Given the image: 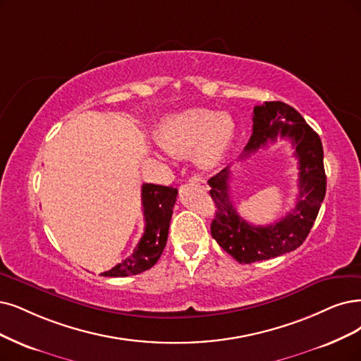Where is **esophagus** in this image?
Masks as SVG:
<instances>
[{
  "label": "esophagus",
  "instance_id": "obj_1",
  "mask_svg": "<svg viewBox=\"0 0 361 361\" xmlns=\"http://www.w3.org/2000/svg\"><path fill=\"white\" fill-rule=\"evenodd\" d=\"M190 181H192V183H195V184L204 185V188H207V181H205V178H202L201 176H193V177L190 178Z\"/></svg>",
  "mask_w": 361,
  "mask_h": 361
}]
</instances>
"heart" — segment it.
Wrapping results in <instances>:
<instances>
[{"label": "heart", "mask_w": 361, "mask_h": 361, "mask_svg": "<svg viewBox=\"0 0 361 361\" xmlns=\"http://www.w3.org/2000/svg\"><path fill=\"white\" fill-rule=\"evenodd\" d=\"M156 137L165 152L176 156L193 152L199 166L211 168L229 150L235 137V122L228 113L188 109L160 120Z\"/></svg>", "instance_id": "b5f03b06"}]
</instances>
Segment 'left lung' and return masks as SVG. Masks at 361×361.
<instances>
[{
  "instance_id": "1",
  "label": "left lung",
  "mask_w": 361,
  "mask_h": 361,
  "mask_svg": "<svg viewBox=\"0 0 361 361\" xmlns=\"http://www.w3.org/2000/svg\"><path fill=\"white\" fill-rule=\"evenodd\" d=\"M278 135L291 141L299 160V195L295 208L269 226H252L239 217L229 197V166L208 180L209 195L216 205L211 235L217 244L239 263L268 260L296 250L308 236L326 196L323 144L305 118L281 102L271 101L255 106L252 135L241 159L248 157Z\"/></svg>"
}]
</instances>
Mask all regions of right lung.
<instances>
[{
  "instance_id": "right-lung-1",
  "label": "right lung",
  "mask_w": 361,
  "mask_h": 361,
  "mask_svg": "<svg viewBox=\"0 0 361 361\" xmlns=\"http://www.w3.org/2000/svg\"><path fill=\"white\" fill-rule=\"evenodd\" d=\"M177 195L178 190L173 188L152 183L142 184L141 201L145 220L144 235L129 257L101 275L122 278L138 275L154 266L159 257L162 256L168 241L172 208L176 205Z\"/></svg>"
}]
</instances>
